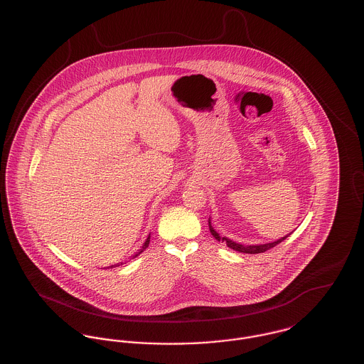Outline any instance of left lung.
<instances>
[{"label": "left lung", "instance_id": "1", "mask_svg": "<svg viewBox=\"0 0 364 364\" xmlns=\"http://www.w3.org/2000/svg\"><path fill=\"white\" fill-rule=\"evenodd\" d=\"M208 228H210L211 235H213L218 242H225L226 245H228L229 248H232V250H235V251H239V252H244V254H260V252H264V251H267V250H270V248L276 247L277 244H279L281 242H284V240L288 237V236H285V237L279 239L277 242H267V244H259V245H242V244H237V242H232V240H229V239H226V237H221V236H220V235L213 229L210 220H208Z\"/></svg>", "mask_w": 364, "mask_h": 364}]
</instances>
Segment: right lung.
<instances>
[{"mask_svg":"<svg viewBox=\"0 0 364 364\" xmlns=\"http://www.w3.org/2000/svg\"><path fill=\"white\" fill-rule=\"evenodd\" d=\"M149 242H150V236H149V237H147V240H146V242H144V244H143V247H141V248H140V250H139V252H136V254H135V255H134V257H132V259H134V258H136V257H138V255H140V254H141V252H143V251H144V250H146V248H147V247H149Z\"/></svg>","mask_w":364,"mask_h":364,"instance_id":"right-lung-1","label":"right lung"}]
</instances>
